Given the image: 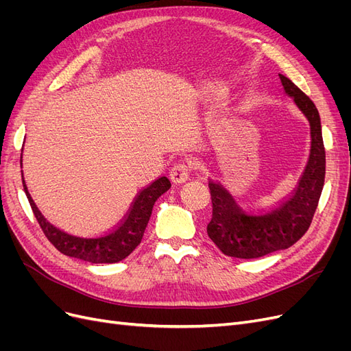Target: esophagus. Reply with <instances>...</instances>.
Returning a JSON list of instances; mask_svg holds the SVG:
<instances>
[{
  "label": "esophagus",
  "mask_w": 351,
  "mask_h": 351,
  "mask_svg": "<svg viewBox=\"0 0 351 351\" xmlns=\"http://www.w3.org/2000/svg\"><path fill=\"white\" fill-rule=\"evenodd\" d=\"M190 164L189 161H182L176 164L173 168H171V180L174 183H184L189 180V174H190Z\"/></svg>",
  "instance_id": "34e87169"
}]
</instances>
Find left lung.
<instances>
[{
	"instance_id": "left-lung-1",
	"label": "left lung",
	"mask_w": 351,
	"mask_h": 351,
	"mask_svg": "<svg viewBox=\"0 0 351 351\" xmlns=\"http://www.w3.org/2000/svg\"><path fill=\"white\" fill-rule=\"evenodd\" d=\"M282 88L311 125V154L294 192L268 209L240 206L219 182L209 178L212 218L208 236L227 256L256 259L289 249L309 228L325 180L321 117L309 97L280 74Z\"/></svg>"
}]
</instances>
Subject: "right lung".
Masks as SVG:
<instances>
[{
  "instance_id": "obj_1",
  "label": "right lung",
  "mask_w": 351,
  "mask_h": 351,
  "mask_svg": "<svg viewBox=\"0 0 351 351\" xmlns=\"http://www.w3.org/2000/svg\"><path fill=\"white\" fill-rule=\"evenodd\" d=\"M22 158L20 156V167H22ZM23 176V174H22ZM25 193L29 199L32 210L39 222L42 231L45 232L48 240L54 246L64 253L66 256L86 261L90 263H115L124 258L139 246L147 222L152 215V209L158 197L164 195L171 187V183L167 177H159L154 183L145 187L142 192L136 196L129 214L121 221V224L115 230L98 237H79L71 236L69 232L57 228L48 222L40 210L35 205L34 199L27 192V187L23 178Z\"/></svg>"
}]
</instances>
